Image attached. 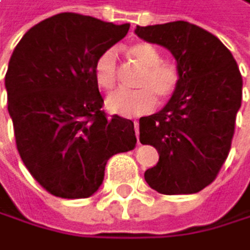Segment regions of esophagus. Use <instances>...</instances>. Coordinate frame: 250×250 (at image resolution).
Wrapping results in <instances>:
<instances>
[{
	"label": "esophagus",
	"mask_w": 250,
	"mask_h": 250,
	"mask_svg": "<svg viewBox=\"0 0 250 250\" xmlns=\"http://www.w3.org/2000/svg\"><path fill=\"white\" fill-rule=\"evenodd\" d=\"M133 127H135V135H137V138H138V135H140V124L135 121V123H133Z\"/></svg>",
	"instance_id": "34e87169"
}]
</instances>
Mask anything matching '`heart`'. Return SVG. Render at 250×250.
Returning <instances> with one entry per match:
<instances>
[{
    "label": "heart",
    "instance_id": "obj_1",
    "mask_svg": "<svg viewBox=\"0 0 250 250\" xmlns=\"http://www.w3.org/2000/svg\"><path fill=\"white\" fill-rule=\"evenodd\" d=\"M129 58L143 67L135 81V90L121 89L107 97V109L123 117H140L149 113L158 98L160 101L169 100L177 92L181 83L180 66L173 61L163 60L161 52L150 42H135L127 49ZM118 61L117 50L107 49L98 55L93 66V75L97 84L110 90L117 83Z\"/></svg>",
    "mask_w": 250,
    "mask_h": 250
}]
</instances>
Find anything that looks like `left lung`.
<instances>
[{
	"instance_id": "1",
	"label": "left lung",
	"mask_w": 250,
	"mask_h": 250,
	"mask_svg": "<svg viewBox=\"0 0 250 250\" xmlns=\"http://www.w3.org/2000/svg\"><path fill=\"white\" fill-rule=\"evenodd\" d=\"M135 33L169 49L181 70L166 106L140 118L141 144L160 155L144 180L164 195L197 193L217 178L229 155L243 97L241 73L230 50L195 24L137 26Z\"/></svg>"
}]
</instances>
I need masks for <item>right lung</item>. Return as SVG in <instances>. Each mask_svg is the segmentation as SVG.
<instances>
[{
    "label": "right lung",
    "instance_id": "add662e5",
    "mask_svg": "<svg viewBox=\"0 0 250 250\" xmlns=\"http://www.w3.org/2000/svg\"><path fill=\"white\" fill-rule=\"evenodd\" d=\"M129 27L58 13L33 26L12 53L6 89L17 149L30 175L55 197H90L107 160L135 147L133 123L107 117L93 75L98 55Z\"/></svg>",
    "mask_w": 250,
    "mask_h": 250
}]
</instances>
